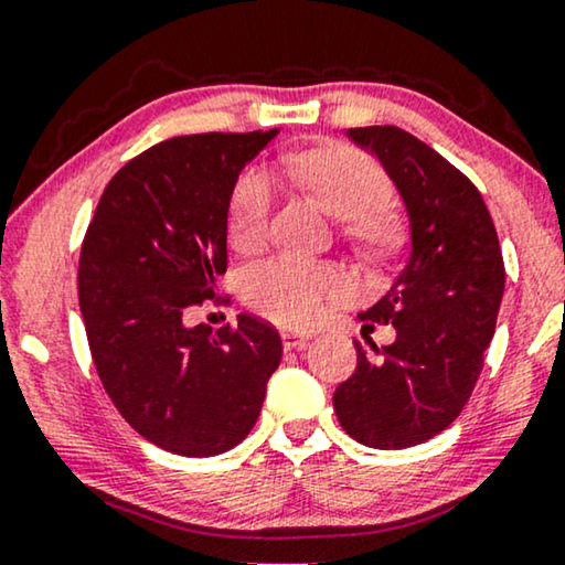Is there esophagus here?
I'll return each mask as SVG.
<instances>
[{"instance_id": "34e87169", "label": "esophagus", "mask_w": 565, "mask_h": 565, "mask_svg": "<svg viewBox=\"0 0 565 565\" xmlns=\"http://www.w3.org/2000/svg\"><path fill=\"white\" fill-rule=\"evenodd\" d=\"M308 344V337L306 334H298V331H282V347L285 350H303Z\"/></svg>"}]
</instances>
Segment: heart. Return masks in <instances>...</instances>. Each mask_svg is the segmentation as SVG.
I'll list each match as a JSON object with an SVG mask.
<instances>
[{"label":"heart","instance_id":"obj_1","mask_svg":"<svg viewBox=\"0 0 565 565\" xmlns=\"http://www.w3.org/2000/svg\"><path fill=\"white\" fill-rule=\"evenodd\" d=\"M285 172L321 200L329 213L344 218V228L365 246H385L396 238V221L385 211L393 184L385 169L365 151L352 146L285 157ZM275 180L265 167H249L238 177L228 198L226 234L236 252H257L265 244L275 205ZM246 300L254 311L282 327H308L331 300L344 292V277L337 267L277 254L246 273Z\"/></svg>","mask_w":565,"mask_h":565}]
</instances>
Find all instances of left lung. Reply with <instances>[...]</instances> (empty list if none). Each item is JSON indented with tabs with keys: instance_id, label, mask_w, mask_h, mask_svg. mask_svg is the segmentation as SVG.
<instances>
[{
	"instance_id": "8db88e82",
	"label": "left lung",
	"mask_w": 565,
	"mask_h": 565,
	"mask_svg": "<svg viewBox=\"0 0 565 565\" xmlns=\"http://www.w3.org/2000/svg\"><path fill=\"white\" fill-rule=\"evenodd\" d=\"M375 153L406 205L412 249L391 290L362 321L393 323L396 342L334 393L344 431L377 450L422 445L458 419L483 370L504 296V259L481 192L460 169L396 126L350 128Z\"/></svg>"
}]
</instances>
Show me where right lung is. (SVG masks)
<instances>
[{"label": "right lung", "mask_w": 565, "mask_h": 565, "mask_svg": "<svg viewBox=\"0 0 565 565\" xmlns=\"http://www.w3.org/2000/svg\"><path fill=\"white\" fill-rule=\"evenodd\" d=\"M277 136L161 141L107 182L79 257V308L107 396L138 435L211 458L249 435L280 365L275 327H190L226 273V211L242 169Z\"/></svg>", "instance_id": "1"}]
</instances>
